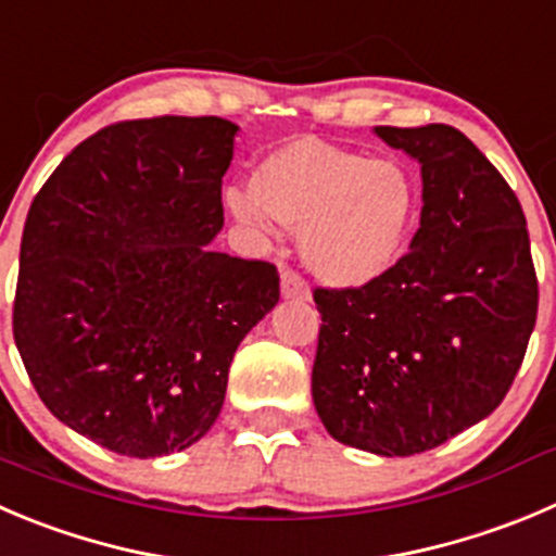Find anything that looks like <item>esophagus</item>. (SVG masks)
<instances>
[{
    "label": "esophagus",
    "mask_w": 556,
    "mask_h": 556,
    "mask_svg": "<svg viewBox=\"0 0 556 556\" xmlns=\"http://www.w3.org/2000/svg\"><path fill=\"white\" fill-rule=\"evenodd\" d=\"M281 292L287 300H308L311 298V289H308V283H305V278L292 267L281 269Z\"/></svg>",
    "instance_id": "34e87169"
}]
</instances>
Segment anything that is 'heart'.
I'll list each match as a JSON object with an SVG mask.
<instances>
[{
	"label": "heart",
	"mask_w": 556,
	"mask_h": 556,
	"mask_svg": "<svg viewBox=\"0 0 556 556\" xmlns=\"http://www.w3.org/2000/svg\"><path fill=\"white\" fill-rule=\"evenodd\" d=\"M226 207L267 231H300L305 264L332 287H361L393 267L417 215V185L399 161L300 139L258 163L253 188H231Z\"/></svg>",
	"instance_id": "heart-1"
}]
</instances>
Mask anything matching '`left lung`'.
Wrapping results in <instances>:
<instances>
[{
	"label": "left lung",
	"instance_id": "obj_1",
	"mask_svg": "<svg viewBox=\"0 0 556 556\" xmlns=\"http://www.w3.org/2000/svg\"><path fill=\"white\" fill-rule=\"evenodd\" d=\"M377 136L420 161V229L374 281L314 289L311 393L332 440L393 458L440 447L502 404L538 319V275L519 199L462 130Z\"/></svg>",
	"mask_w": 556,
	"mask_h": 556
}]
</instances>
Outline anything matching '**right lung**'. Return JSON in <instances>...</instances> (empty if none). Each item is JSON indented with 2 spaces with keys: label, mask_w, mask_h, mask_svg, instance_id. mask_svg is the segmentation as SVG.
<instances>
[{
  "label": "right lung",
  "mask_w": 556,
  "mask_h": 556,
  "mask_svg": "<svg viewBox=\"0 0 556 556\" xmlns=\"http://www.w3.org/2000/svg\"><path fill=\"white\" fill-rule=\"evenodd\" d=\"M237 125H105L37 190L21 235L13 338L37 395L119 453L185 451L213 428L229 366L278 303L269 262L207 245Z\"/></svg>",
  "instance_id": "right-lung-1"
}]
</instances>
